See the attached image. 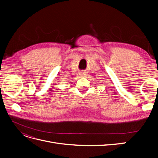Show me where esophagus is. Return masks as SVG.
I'll use <instances>...</instances> for the list:
<instances>
[{"mask_svg":"<svg viewBox=\"0 0 158 158\" xmlns=\"http://www.w3.org/2000/svg\"><path fill=\"white\" fill-rule=\"evenodd\" d=\"M85 74V72H81V73H80V75L81 76H84Z\"/></svg>","mask_w":158,"mask_h":158,"instance_id":"obj_1","label":"esophagus"}]
</instances>
